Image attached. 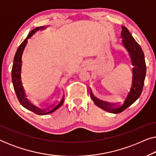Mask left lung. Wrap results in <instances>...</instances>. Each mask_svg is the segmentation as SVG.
Here are the masks:
<instances>
[{
  "label": "left lung",
  "instance_id": "1",
  "mask_svg": "<svg viewBox=\"0 0 156 156\" xmlns=\"http://www.w3.org/2000/svg\"><path fill=\"white\" fill-rule=\"evenodd\" d=\"M121 28H122V30L121 33V38L122 40H121V44L126 50L129 58L131 59L132 65H133L132 84L129 92L128 93L123 103L120 106H115V107L108 106L99 103L94 97L91 91L90 93L91 99L98 107L112 114H119V113L122 112L123 110L131 106L138 99V97L141 94L146 74V62H145L144 53L143 52L142 48L136 41L126 27L122 25Z\"/></svg>",
  "mask_w": 156,
  "mask_h": 156
}]
</instances>
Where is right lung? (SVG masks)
Returning <instances> with one entry per match:
<instances>
[{
	"mask_svg": "<svg viewBox=\"0 0 156 156\" xmlns=\"http://www.w3.org/2000/svg\"><path fill=\"white\" fill-rule=\"evenodd\" d=\"M48 26H41V27H37L36 28L33 29L30 33H29V35H27V37L25 38L19 48L16 51V55H15L14 59H13V64H12V82L13 84L14 90L16 91L17 98H18L19 102H20L21 105L23 107L26 108V109L31 111L35 114L37 115H46L48 114H51V113L54 112L55 110H57V108H59L62 104L64 101V99L65 97H62V99H61V101L57 104V105L55 106L54 108L50 111H40V109H37V108H35V106L31 105L29 103V101L27 100L25 96V91L23 88L22 81H21V69H22V55L24 51L25 46L27 43V40L29 38H30L34 34L37 33L38 30H45Z\"/></svg>",
	"mask_w": 156,
	"mask_h": 156,
	"instance_id": "right-lung-1",
	"label": "right lung"
}]
</instances>
